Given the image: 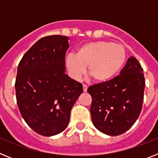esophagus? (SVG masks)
Returning <instances> with one entry per match:
<instances>
[{
  "label": "esophagus",
  "instance_id": "esophagus-1",
  "mask_svg": "<svg viewBox=\"0 0 158 158\" xmlns=\"http://www.w3.org/2000/svg\"><path fill=\"white\" fill-rule=\"evenodd\" d=\"M88 89V86L86 85H83V91L86 92Z\"/></svg>",
  "mask_w": 158,
  "mask_h": 158
}]
</instances>
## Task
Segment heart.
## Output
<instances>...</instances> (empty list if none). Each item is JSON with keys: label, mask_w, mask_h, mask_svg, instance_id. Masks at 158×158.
I'll list each match as a JSON object with an SVG mask.
<instances>
[{"label": "heart", "mask_w": 158, "mask_h": 158, "mask_svg": "<svg viewBox=\"0 0 158 158\" xmlns=\"http://www.w3.org/2000/svg\"><path fill=\"white\" fill-rule=\"evenodd\" d=\"M127 60V51L121 44L109 41L85 43L78 47L76 56L70 54L65 58L69 74L78 79L88 66V73L98 83L115 77L123 69Z\"/></svg>", "instance_id": "obj_1"}]
</instances>
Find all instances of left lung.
I'll return each instance as SVG.
<instances>
[{
    "mask_svg": "<svg viewBox=\"0 0 158 158\" xmlns=\"http://www.w3.org/2000/svg\"><path fill=\"white\" fill-rule=\"evenodd\" d=\"M143 69L134 57L128 58L120 74L90 86V113L93 125L102 133L116 136L129 130L139 118L144 98Z\"/></svg>",
    "mask_w": 158,
    "mask_h": 158,
    "instance_id": "8db88e82",
    "label": "left lung"
}]
</instances>
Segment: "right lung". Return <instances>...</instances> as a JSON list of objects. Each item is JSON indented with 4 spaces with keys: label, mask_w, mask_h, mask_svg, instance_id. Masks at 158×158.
<instances>
[{
    "label": "right lung",
    "mask_w": 158,
    "mask_h": 158,
    "mask_svg": "<svg viewBox=\"0 0 158 158\" xmlns=\"http://www.w3.org/2000/svg\"><path fill=\"white\" fill-rule=\"evenodd\" d=\"M68 37L46 36L21 58L15 83L17 105L27 124L39 135L53 136L68 126L70 112L83 92L65 73Z\"/></svg>",
    "instance_id": "obj_1"
}]
</instances>
